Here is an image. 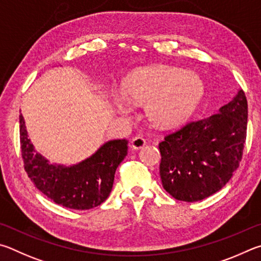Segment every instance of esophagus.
I'll return each instance as SVG.
<instances>
[{
    "instance_id": "34e87169",
    "label": "esophagus",
    "mask_w": 261,
    "mask_h": 261,
    "mask_svg": "<svg viewBox=\"0 0 261 261\" xmlns=\"http://www.w3.org/2000/svg\"><path fill=\"white\" fill-rule=\"evenodd\" d=\"M144 145H145V140L142 138V136H135L130 142V147L135 150L142 149Z\"/></svg>"
}]
</instances>
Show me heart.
I'll use <instances>...</instances> for the list:
<instances>
[{"mask_svg": "<svg viewBox=\"0 0 261 261\" xmlns=\"http://www.w3.org/2000/svg\"><path fill=\"white\" fill-rule=\"evenodd\" d=\"M203 93V81L193 73L149 67L128 75L122 93L113 91L111 97L118 112L129 114L130 103L147 104V114L154 125L172 126L193 113Z\"/></svg>", "mask_w": 261, "mask_h": 261, "instance_id": "1", "label": "heart"}]
</instances>
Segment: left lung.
Returning a JSON list of instances; mask_svg holds the SVG:
<instances>
[{
  "instance_id": "left-lung-1",
  "label": "left lung",
  "mask_w": 261,
  "mask_h": 261,
  "mask_svg": "<svg viewBox=\"0 0 261 261\" xmlns=\"http://www.w3.org/2000/svg\"><path fill=\"white\" fill-rule=\"evenodd\" d=\"M248 100L243 90L219 112L190 121L159 143L164 189L184 202H197L225 187L243 156Z\"/></svg>"
}]
</instances>
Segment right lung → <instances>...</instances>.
<instances>
[{
	"label": "right lung",
	"mask_w": 261,
	"mask_h": 261,
	"mask_svg": "<svg viewBox=\"0 0 261 261\" xmlns=\"http://www.w3.org/2000/svg\"><path fill=\"white\" fill-rule=\"evenodd\" d=\"M19 134L24 168L31 181L49 199L67 208L89 210L102 204L111 193L117 167L127 156L128 141L122 139L108 141L76 165L49 164L31 143L21 114Z\"/></svg>",
	"instance_id": "1"
}]
</instances>
